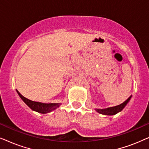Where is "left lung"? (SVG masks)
Segmentation results:
<instances>
[{
    "mask_svg": "<svg viewBox=\"0 0 149 149\" xmlns=\"http://www.w3.org/2000/svg\"><path fill=\"white\" fill-rule=\"evenodd\" d=\"M132 96H130L129 98H127L126 100L123 102L121 104L115 106V107H109L107 108V109H95V111L97 112V113L100 114H102V115H116V114L121 112L122 110H123L124 108L125 107V106L127 104V103L129 102L130 99H131Z\"/></svg>",
    "mask_w": 149,
    "mask_h": 149,
    "instance_id": "8db88e82",
    "label": "left lung"
}]
</instances>
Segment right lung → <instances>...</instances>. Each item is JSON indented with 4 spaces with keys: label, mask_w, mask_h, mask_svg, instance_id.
Here are the masks:
<instances>
[{
    "label": "right lung",
    "mask_w": 149,
    "mask_h": 149,
    "mask_svg": "<svg viewBox=\"0 0 149 149\" xmlns=\"http://www.w3.org/2000/svg\"><path fill=\"white\" fill-rule=\"evenodd\" d=\"M17 92L19 95L22 100L24 101V102L28 106V107H30L32 111L38 112L39 113L42 114H45L49 113L50 112L54 111L55 109H58V108L61 105L60 103H42L39 102H34L26 98L24 96H23L19 91L17 90Z\"/></svg>",
    "instance_id": "obj_1"
}]
</instances>
